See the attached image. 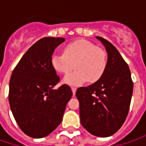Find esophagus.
<instances>
[{
  "mask_svg": "<svg viewBox=\"0 0 146 146\" xmlns=\"http://www.w3.org/2000/svg\"><path fill=\"white\" fill-rule=\"evenodd\" d=\"M71 90H72V93H73V95H75V94H76V87H71Z\"/></svg>",
  "mask_w": 146,
  "mask_h": 146,
  "instance_id": "34e87169",
  "label": "esophagus"
}]
</instances>
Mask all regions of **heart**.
<instances>
[{"mask_svg": "<svg viewBox=\"0 0 146 146\" xmlns=\"http://www.w3.org/2000/svg\"><path fill=\"white\" fill-rule=\"evenodd\" d=\"M51 64L60 74H67L63 83L69 85H79L86 80L89 83L98 81L103 75L106 66V55L102 48L96 47L85 40H78L67 44L63 53H54Z\"/></svg>", "mask_w": 146, "mask_h": 146, "instance_id": "b5f03b06", "label": "heart"}]
</instances>
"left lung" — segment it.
<instances>
[{
	"instance_id": "left-lung-1",
	"label": "left lung",
	"mask_w": 146,
	"mask_h": 146,
	"mask_svg": "<svg viewBox=\"0 0 146 146\" xmlns=\"http://www.w3.org/2000/svg\"><path fill=\"white\" fill-rule=\"evenodd\" d=\"M107 53L103 75L94 84L79 88L80 123L88 132L99 137L115 134L126 119L133 91L128 66L115 46L108 40L96 37Z\"/></svg>"
}]
</instances>
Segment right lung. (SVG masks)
<instances>
[{"label":"right lung","mask_w":146,"mask_h":146,"mask_svg":"<svg viewBox=\"0 0 146 146\" xmlns=\"http://www.w3.org/2000/svg\"><path fill=\"white\" fill-rule=\"evenodd\" d=\"M65 41L61 37H44L23 56L9 80V102L21 130L32 138L47 137L62 120L70 88L53 87L59 77L51 64L54 49Z\"/></svg>","instance_id":"right-lung-1"}]
</instances>
